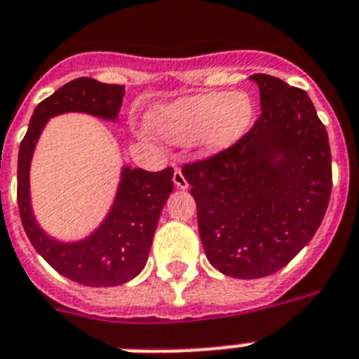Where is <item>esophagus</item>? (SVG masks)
I'll return each mask as SVG.
<instances>
[{
	"mask_svg": "<svg viewBox=\"0 0 359 359\" xmlns=\"http://www.w3.org/2000/svg\"><path fill=\"white\" fill-rule=\"evenodd\" d=\"M173 184L177 186V188H179V189H186V188H188V180H186L184 173H182V171H180V170H175V173H173Z\"/></svg>",
	"mask_w": 359,
	"mask_h": 359,
	"instance_id": "1",
	"label": "esophagus"
}]
</instances>
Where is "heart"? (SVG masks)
<instances>
[{
	"instance_id": "b5f03b06",
	"label": "heart",
	"mask_w": 359,
	"mask_h": 359,
	"mask_svg": "<svg viewBox=\"0 0 359 359\" xmlns=\"http://www.w3.org/2000/svg\"><path fill=\"white\" fill-rule=\"evenodd\" d=\"M255 101L245 92H205L160 107L153 125L175 144H199L219 153L238 144L255 121Z\"/></svg>"
}]
</instances>
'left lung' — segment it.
Listing matches in <instances>:
<instances>
[{"instance_id":"8db88e82","label":"left lung","mask_w":359,"mask_h":359,"mask_svg":"<svg viewBox=\"0 0 359 359\" xmlns=\"http://www.w3.org/2000/svg\"><path fill=\"white\" fill-rule=\"evenodd\" d=\"M262 116L229 149L182 168L206 258L223 275L280 271L321 225L332 191L328 134L304 90L265 74Z\"/></svg>"}]
</instances>
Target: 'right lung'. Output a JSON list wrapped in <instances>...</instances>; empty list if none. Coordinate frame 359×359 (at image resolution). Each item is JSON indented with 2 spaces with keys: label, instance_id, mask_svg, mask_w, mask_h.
Here are the masks:
<instances>
[{
  "label": "right lung",
  "instance_id": "right-lung-1",
  "mask_svg": "<svg viewBox=\"0 0 359 359\" xmlns=\"http://www.w3.org/2000/svg\"><path fill=\"white\" fill-rule=\"evenodd\" d=\"M125 86L79 77L38 104L18 153V208L34 250L60 275L90 287H109L133 280L147 264L151 243L165 201L173 191V168L156 173L121 168L109 214L83 240L60 241L43 232L31 205V160L43 127L55 116L83 112L116 121Z\"/></svg>",
  "mask_w": 359,
  "mask_h": 359
}]
</instances>
